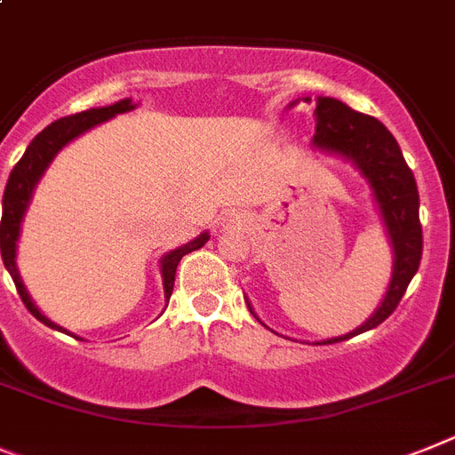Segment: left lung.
Instances as JSON below:
<instances>
[{
  "label": "left lung",
  "instance_id": "left-lung-1",
  "mask_svg": "<svg viewBox=\"0 0 455 455\" xmlns=\"http://www.w3.org/2000/svg\"><path fill=\"white\" fill-rule=\"evenodd\" d=\"M304 100H309V98H304ZM314 144L315 148L350 160L369 180L394 251L392 282H389L385 299L375 309V314L357 330L347 331L343 337L321 341L339 343L357 337L362 331L373 330L382 321H387L408 291L412 276L417 275L419 263H421V250H424L421 222H419V192L412 169L403 157L394 134L378 118L355 112L337 98H315Z\"/></svg>",
  "mask_w": 455,
  "mask_h": 455
}]
</instances>
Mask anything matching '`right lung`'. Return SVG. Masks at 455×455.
Returning a JSON list of instances; mask_svg holds the SVG:
<instances>
[{"mask_svg":"<svg viewBox=\"0 0 455 455\" xmlns=\"http://www.w3.org/2000/svg\"><path fill=\"white\" fill-rule=\"evenodd\" d=\"M137 105H132L130 98L125 100H118L109 108H93L86 109V112L73 114V116H63L54 124L47 125L43 132H38L31 144L27 146L25 156L20 157V162L13 167L9 176V183H6V189H4V199H2V222H0V250H2V260L6 270H9L11 279H13L15 288H18L20 298L25 302V307L29 309V314L34 318H38L41 323H45L47 327L52 330L66 331L63 327H59L57 323H52L50 318L38 311V307L31 302L29 293H27L25 283L20 279L18 266H15V251H18V238H20V224H22V217L27 212V205H29L31 195H34V188L38 185L41 176L45 173V169L50 167V162L54 160L63 146L73 141L75 137H80L82 132L91 130L93 125L102 124V121H109L116 114H124L134 109ZM208 233H201L199 238H195L192 243L183 244L179 250L169 251V254L162 256L160 260V272H162V283H164V299L169 302L173 291V279H176V267H179L180 259L189 251L199 250L208 243ZM77 339V337H75Z\"/></svg>","mask_w":455,"mask_h":455,"instance_id":"right-lung-1","label":"right lung"}]
</instances>
